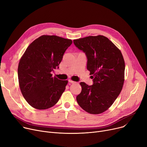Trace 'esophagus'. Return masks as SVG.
<instances>
[{
  "label": "esophagus",
  "mask_w": 147,
  "mask_h": 147,
  "mask_svg": "<svg viewBox=\"0 0 147 147\" xmlns=\"http://www.w3.org/2000/svg\"><path fill=\"white\" fill-rule=\"evenodd\" d=\"M68 82H69V83H71V84H74V83H76L75 82H74V81L71 80H68Z\"/></svg>",
  "instance_id": "esophagus-1"
}]
</instances>
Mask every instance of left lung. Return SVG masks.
I'll list each match as a JSON object with an SVG mask.
<instances>
[{
	"label": "left lung",
	"instance_id": "8db88e82",
	"mask_svg": "<svg viewBox=\"0 0 147 147\" xmlns=\"http://www.w3.org/2000/svg\"><path fill=\"white\" fill-rule=\"evenodd\" d=\"M75 46L87 57V69L93 75V84L81 82V93L76 100L91 114L107 111L119 95L124 83L125 61L121 51L103 35L74 40Z\"/></svg>",
	"mask_w": 147,
	"mask_h": 147
}]
</instances>
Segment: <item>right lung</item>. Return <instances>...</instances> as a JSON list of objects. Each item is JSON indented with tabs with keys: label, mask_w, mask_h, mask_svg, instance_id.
<instances>
[{
	"label": "right lung",
	"mask_w": 147,
	"mask_h": 147,
	"mask_svg": "<svg viewBox=\"0 0 147 147\" xmlns=\"http://www.w3.org/2000/svg\"><path fill=\"white\" fill-rule=\"evenodd\" d=\"M72 41L55 35H42L26 48L19 63L18 75L21 93L34 108H50L60 99L67 80L53 77Z\"/></svg>",
	"instance_id": "1"
}]
</instances>
